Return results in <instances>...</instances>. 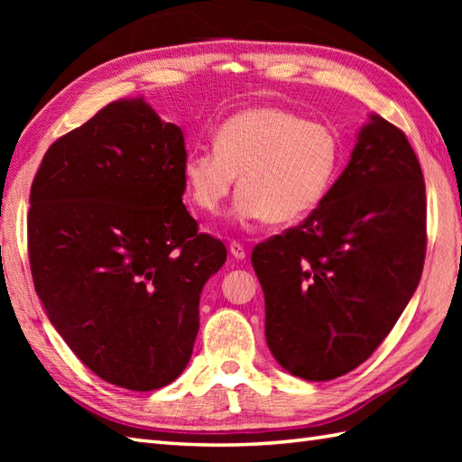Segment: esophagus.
I'll use <instances>...</instances> for the list:
<instances>
[{
	"instance_id": "34e87169",
	"label": "esophagus",
	"mask_w": 462,
	"mask_h": 462,
	"mask_svg": "<svg viewBox=\"0 0 462 462\" xmlns=\"http://www.w3.org/2000/svg\"><path fill=\"white\" fill-rule=\"evenodd\" d=\"M230 254H232V256L236 258V260H244V258H246V250H244V246H242L240 242H232V244H230Z\"/></svg>"
}]
</instances>
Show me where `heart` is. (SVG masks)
I'll return each instance as SVG.
<instances>
[{
	"label": "heart",
	"mask_w": 462,
	"mask_h": 462,
	"mask_svg": "<svg viewBox=\"0 0 462 462\" xmlns=\"http://www.w3.org/2000/svg\"><path fill=\"white\" fill-rule=\"evenodd\" d=\"M341 141L329 125L282 106H252L226 119L214 149L186 154L182 179L196 208L218 214L240 184L236 218L291 224L316 210L341 166Z\"/></svg>",
	"instance_id": "obj_1"
}]
</instances>
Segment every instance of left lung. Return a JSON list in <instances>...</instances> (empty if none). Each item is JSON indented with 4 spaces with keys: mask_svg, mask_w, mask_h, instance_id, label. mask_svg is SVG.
Segmentation results:
<instances>
[{
    "mask_svg": "<svg viewBox=\"0 0 462 462\" xmlns=\"http://www.w3.org/2000/svg\"><path fill=\"white\" fill-rule=\"evenodd\" d=\"M425 222L417 154L403 131L369 115L318 208L252 252L266 341L283 369L329 381L379 347L419 286Z\"/></svg>",
    "mask_w": 462,
    "mask_h": 462,
    "instance_id": "left-lung-1",
    "label": "left lung"
}]
</instances>
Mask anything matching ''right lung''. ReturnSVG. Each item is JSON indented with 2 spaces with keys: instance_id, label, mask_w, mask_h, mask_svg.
I'll use <instances>...</instances> for the list:
<instances>
[{
  "instance_id": "1",
  "label": "right lung",
  "mask_w": 462,
  "mask_h": 462,
  "mask_svg": "<svg viewBox=\"0 0 462 462\" xmlns=\"http://www.w3.org/2000/svg\"><path fill=\"white\" fill-rule=\"evenodd\" d=\"M180 126L143 97L121 99L55 141L29 194L35 291L95 375L131 391L189 365L204 283L226 262L182 204Z\"/></svg>"
}]
</instances>
